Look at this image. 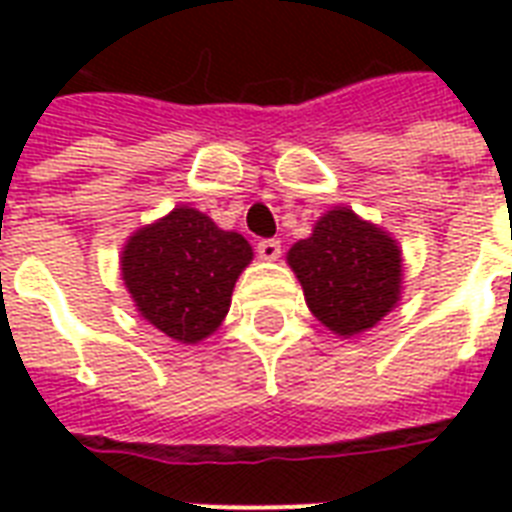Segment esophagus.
I'll return each mask as SVG.
<instances>
[{"label":"esophagus","mask_w":512,"mask_h":512,"mask_svg":"<svg viewBox=\"0 0 512 512\" xmlns=\"http://www.w3.org/2000/svg\"><path fill=\"white\" fill-rule=\"evenodd\" d=\"M257 255L263 257V260H279V257H281V241H276V239L257 241Z\"/></svg>","instance_id":"obj_1"}]
</instances>
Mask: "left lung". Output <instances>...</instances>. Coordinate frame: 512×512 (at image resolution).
Listing matches in <instances>:
<instances>
[{"instance_id": "obj_1", "label": "left lung", "mask_w": 512, "mask_h": 512, "mask_svg": "<svg viewBox=\"0 0 512 512\" xmlns=\"http://www.w3.org/2000/svg\"><path fill=\"white\" fill-rule=\"evenodd\" d=\"M311 313L340 337L361 335L401 300L396 239L348 207L329 209L287 252Z\"/></svg>"}]
</instances>
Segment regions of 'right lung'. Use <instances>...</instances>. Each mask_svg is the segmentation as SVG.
<instances>
[{
    "instance_id": "right-lung-1",
    "label": "right lung",
    "mask_w": 512,
    "mask_h": 512,
    "mask_svg": "<svg viewBox=\"0 0 512 512\" xmlns=\"http://www.w3.org/2000/svg\"><path fill=\"white\" fill-rule=\"evenodd\" d=\"M252 247L241 233L223 231L204 212L175 207L140 228L122 252V279L140 316L185 345L223 324Z\"/></svg>"
}]
</instances>
